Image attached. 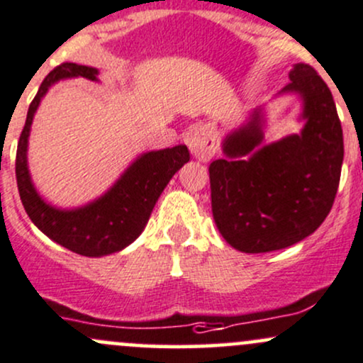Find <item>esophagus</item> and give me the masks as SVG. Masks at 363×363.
I'll return each mask as SVG.
<instances>
[{
  "label": "esophagus",
  "mask_w": 363,
  "mask_h": 363,
  "mask_svg": "<svg viewBox=\"0 0 363 363\" xmlns=\"http://www.w3.org/2000/svg\"><path fill=\"white\" fill-rule=\"evenodd\" d=\"M189 151L200 162H208L216 155V137H213L212 128L198 127L188 133L186 139Z\"/></svg>",
  "instance_id": "34e87169"
}]
</instances>
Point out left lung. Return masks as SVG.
Here are the masks:
<instances>
[{"instance_id": "left-lung-1", "label": "left lung", "mask_w": 363, "mask_h": 363, "mask_svg": "<svg viewBox=\"0 0 363 363\" xmlns=\"http://www.w3.org/2000/svg\"><path fill=\"white\" fill-rule=\"evenodd\" d=\"M280 94L303 101L301 133L264 140V114L224 139L226 158L208 167L212 213L223 238L240 252L291 247L320 228L333 208L341 177L342 128L333 94L308 64H296Z\"/></svg>"}]
</instances>
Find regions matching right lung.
Segmentation results:
<instances>
[{
  "instance_id": "right-lung-1",
  "label": "right lung",
  "mask_w": 363,
  "mask_h": 363,
  "mask_svg": "<svg viewBox=\"0 0 363 363\" xmlns=\"http://www.w3.org/2000/svg\"><path fill=\"white\" fill-rule=\"evenodd\" d=\"M99 71L90 66L64 62L48 72L36 97L29 106L24 130L15 158L18 194L34 226L48 238L79 255L101 257L120 252L143 233L160 194L184 163L189 162L188 147L179 146L140 155L97 200L78 208H57L40 196L28 169V140L34 113L48 89L66 78L99 82Z\"/></svg>"
}]
</instances>
